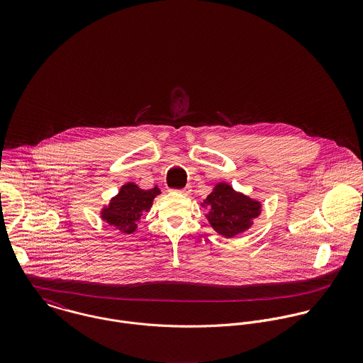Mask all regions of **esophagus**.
<instances>
[{"label": "esophagus", "instance_id": "obj_1", "mask_svg": "<svg viewBox=\"0 0 363 363\" xmlns=\"http://www.w3.org/2000/svg\"><path fill=\"white\" fill-rule=\"evenodd\" d=\"M177 193H180V194H184V196H187L189 193H190V190L187 189V187H184V189H180V190H176Z\"/></svg>", "mask_w": 363, "mask_h": 363}]
</instances>
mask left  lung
Returning <instances> with one entry per match:
<instances>
[{"instance_id":"1","label":"left lung","mask_w":363,"mask_h":363,"mask_svg":"<svg viewBox=\"0 0 363 363\" xmlns=\"http://www.w3.org/2000/svg\"><path fill=\"white\" fill-rule=\"evenodd\" d=\"M209 209L208 220L222 236L233 238L250 228L252 219L259 215V203L236 193L225 183L216 184L213 191L201 204Z\"/></svg>"}]
</instances>
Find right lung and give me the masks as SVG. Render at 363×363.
I'll return each mask as SVG.
<instances>
[{"instance_id": "right-lung-1", "label": "right lung", "mask_w": 363, "mask_h": 363, "mask_svg": "<svg viewBox=\"0 0 363 363\" xmlns=\"http://www.w3.org/2000/svg\"><path fill=\"white\" fill-rule=\"evenodd\" d=\"M159 193L160 190L157 187L143 190L134 183H127L120 189L118 194L111 199L108 207L104 208L102 219L123 233H133L143 213L150 211Z\"/></svg>"}]
</instances>
